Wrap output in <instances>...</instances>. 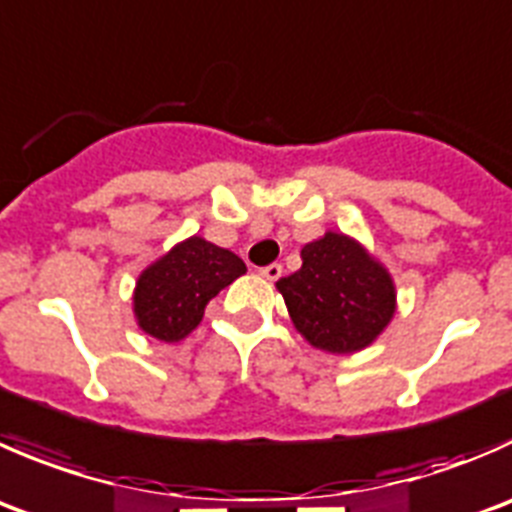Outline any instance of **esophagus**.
<instances>
[{"mask_svg": "<svg viewBox=\"0 0 512 512\" xmlns=\"http://www.w3.org/2000/svg\"><path fill=\"white\" fill-rule=\"evenodd\" d=\"M260 275L265 277V280H272V282H275L277 277L282 275V265H277V262H272V265L260 267Z\"/></svg>", "mask_w": 512, "mask_h": 512, "instance_id": "esophagus-1", "label": "esophagus"}]
</instances>
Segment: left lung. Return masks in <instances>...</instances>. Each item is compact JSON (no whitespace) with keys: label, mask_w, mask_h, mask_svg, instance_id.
I'll return each instance as SVG.
<instances>
[{"label":"left lung","mask_w":512,"mask_h":512,"mask_svg":"<svg viewBox=\"0 0 512 512\" xmlns=\"http://www.w3.org/2000/svg\"><path fill=\"white\" fill-rule=\"evenodd\" d=\"M300 257V270L277 280L297 330L310 345L337 355L370 345L395 312L385 267L337 232L302 247Z\"/></svg>","instance_id":"1"}]
</instances>
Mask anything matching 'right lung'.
I'll list each match as a JSON object with an SVG mask.
<instances>
[{
	"label": "right lung",
	"mask_w": 512,
	"mask_h": 512,
	"mask_svg": "<svg viewBox=\"0 0 512 512\" xmlns=\"http://www.w3.org/2000/svg\"><path fill=\"white\" fill-rule=\"evenodd\" d=\"M245 270L235 252L190 237L140 275L135 290L137 322L157 340H182L200 325L207 302Z\"/></svg>",
	"instance_id": "right-lung-1"
}]
</instances>
